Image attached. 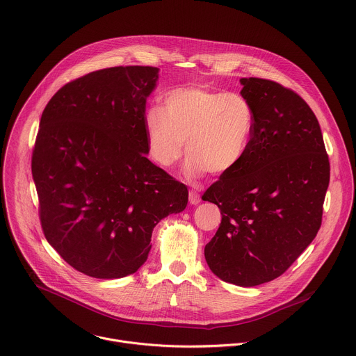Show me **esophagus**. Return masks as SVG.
Listing matches in <instances>:
<instances>
[{
    "instance_id": "obj_1",
    "label": "esophagus",
    "mask_w": 356,
    "mask_h": 356,
    "mask_svg": "<svg viewBox=\"0 0 356 356\" xmlns=\"http://www.w3.org/2000/svg\"><path fill=\"white\" fill-rule=\"evenodd\" d=\"M188 200H190V204H191V205H198V204L201 202V195H200L197 191L191 190V191H190V195H188Z\"/></svg>"
}]
</instances>
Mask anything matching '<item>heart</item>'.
<instances>
[{
    "instance_id": "b5f03b06",
    "label": "heart",
    "mask_w": 356,
    "mask_h": 356,
    "mask_svg": "<svg viewBox=\"0 0 356 356\" xmlns=\"http://www.w3.org/2000/svg\"><path fill=\"white\" fill-rule=\"evenodd\" d=\"M149 155L161 166L176 163L186 143L187 173L226 175L248 152L255 130L251 102L236 92L193 86L169 91L163 111L144 116Z\"/></svg>"
}]
</instances>
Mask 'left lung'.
<instances>
[{
	"label": "left lung",
	"instance_id": "obj_1",
	"mask_svg": "<svg viewBox=\"0 0 356 356\" xmlns=\"http://www.w3.org/2000/svg\"><path fill=\"white\" fill-rule=\"evenodd\" d=\"M240 83L255 130L241 163L202 195L222 213L205 259L223 282L254 287L282 276L316 237L330 163L319 122L297 92L266 79Z\"/></svg>",
	"mask_w": 356,
	"mask_h": 356
}]
</instances>
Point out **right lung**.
Wrapping results in <instances>:
<instances>
[{"label": "right lung", "instance_id": "1", "mask_svg": "<svg viewBox=\"0 0 356 356\" xmlns=\"http://www.w3.org/2000/svg\"><path fill=\"white\" fill-rule=\"evenodd\" d=\"M158 72H91L58 90L40 119L31 173L41 227L62 259L90 277L137 272L154 227L187 207V187L147 158L145 104Z\"/></svg>", "mask_w": 356, "mask_h": 356}]
</instances>
